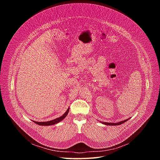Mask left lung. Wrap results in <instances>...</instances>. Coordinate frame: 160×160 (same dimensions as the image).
<instances>
[{
  "label": "left lung",
  "instance_id": "8db88e82",
  "mask_svg": "<svg viewBox=\"0 0 160 160\" xmlns=\"http://www.w3.org/2000/svg\"><path fill=\"white\" fill-rule=\"evenodd\" d=\"M128 119L127 120H125L124 121H122V122H120L118 123H108V122H101L102 123L104 124V125H121L123 123H125V122H127Z\"/></svg>",
  "mask_w": 160,
  "mask_h": 160
}]
</instances>
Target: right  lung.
<instances>
[{
  "label": "right lung",
  "mask_w": 160,
  "mask_h": 160,
  "mask_svg": "<svg viewBox=\"0 0 160 160\" xmlns=\"http://www.w3.org/2000/svg\"><path fill=\"white\" fill-rule=\"evenodd\" d=\"M69 108L67 109V111L64 113V115L62 116H61V117H59L58 118H56L54 120H52L51 121H49V122H34V123H35L36 124H38L39 125H42V126H48V125H52L54 124H56L58 123H59V122H61V120H62L68 115V112H69Z\"/></svg>",
  "instance_id": "right-lung-1"
}]
</instances>
